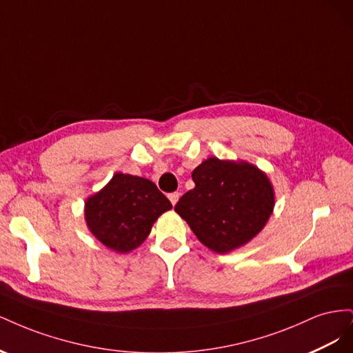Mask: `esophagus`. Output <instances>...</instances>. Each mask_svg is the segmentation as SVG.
I'll list each match as a JSON object with an SVG mask.
<instances>
[{"mask_svg":"<svg viewBox=\"0 0 353 353\" xmlns=\"http://www.w3.org/2000/svg\"><path fill=\"white\" fill-rule=\"evenodd\" d=\"M168 197H169L170 203H172V205L175 206V205H176V201H178V199H179V193H170Z\"/></svg>","mask_w":353,"mask_h":353,"instance_id":"34e87169","label":"esophagus"}]
</instances>
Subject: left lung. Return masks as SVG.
I'll list each match as a JSON object with an SVG mask.
<instances>
[{"mask_svg":"<svg viewBox=\"0 0 353 353\" xmlns=\"http://www.w3.org/2000/svg\"><path fill=\"white\" fill-rule=\"evenodd\" d=\"M191 176L196 187L179 199L175 210L210 250L228 253L240 248L270 219L272 185L256 166L210 157Z\"/></svg>","mask_w":353,"mask_h":353,"instance_id":"obj_1","label":"left lung"}]
</instances>
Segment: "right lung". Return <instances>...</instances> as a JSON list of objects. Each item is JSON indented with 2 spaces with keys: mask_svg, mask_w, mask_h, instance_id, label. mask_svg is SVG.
Returning a JSON list of instances; mask_svg holds the SVG:
<instances>
[{
  "mask_svg": "<svg viewBox=\"0 0 353 353\" xmlns=\"http://www.w3.org/2000/svg\"><path fill=\"white\" fill-rule=\"evenodd\" d=\"M170 208V201L152 181L114 174L100 193L85 203V219L104 245L126 253L147 239L153 222Z\"/></svg>",
  "mask_w": 353,
  "mask_h": 353,
  "instance_id": "1",
  "label": "right lung"
}]
</instances>
